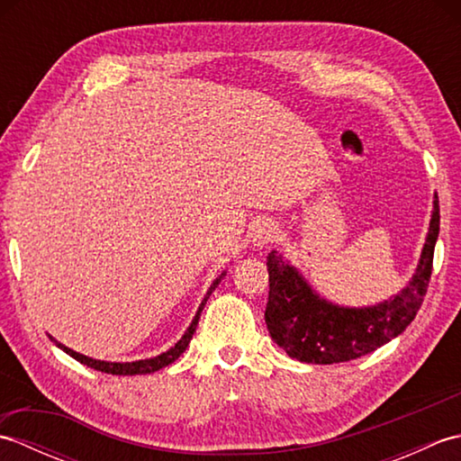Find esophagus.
Returning a JSON list of instances; mask_svg holds the SVG:
<instances>
[{"instance_id":"1","label":"esophagus","mask_w":461,"mask_h":461,"mask_svg":"<svg viewBox=\"0 0 461 461\" xmlns=\"http://www.w3.org/2000/svg\"><path fill=\"white\" fill-rule=\"evenodd\" d=\"M279 238V228L271 220H261L251 228V243L256 248H267Z\"/></svg>"}]
</instances>
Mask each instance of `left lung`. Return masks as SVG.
<instances>
[{"mask_svg":"<svg viewBox=\"0 0 461 461\" xmlns=\"http://www.w3.org/2000/svg\"><path fill=\"white\" fill-rule=\"evenodd\" d=\"M439 233V203L434 195L432 220L418 267L408 285L394 297L368 307H342L322 299L281 253L267 256L269 301L266 322L271 339L309 365H335L380 348L414 321L432 276Z\"/></svg>","mask_w":461,"mask_h":461,"instance_id":"obj_1","label":"left lung"}]
</instances>
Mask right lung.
Masks as SVG:
<instances>
[{
    "label": "right lung",
    "instance_id": "1",
    "mask_svg": "<svg viewBox=\"0 0 461 461\" xmlns=\"http://www.w3.org/2000/svg\"><path fill=\"white\" fill-rule=\"evenodd\" d=\"M223 276H225V271L221 273V276H218L213 279V283L210 285V289H208V293H205V297H203V301H202V305L198 307V311H195V317L192 319V322H190V327L185 329V332L182 335V339L176 342V345L172 347V348H168L166 352H162V355H158V357H152V358H144V360H134V362H109V360H96V358H91V357H85V355H81V352H75L73 348H68V347H65V345H61V342L59 340H55L51 335H49V339H51L55 345L61 348V350H65L68 357H73L75 360H79L81 365H86V366H91V368H95V370H101V372H106V375H116V376H134V375H150V372H156V370H160V368H164V366H168V365H172V362L178 358L182 352L188 348V345H190V340H192V335L195 332V327H198V321H200V315H202V311H203V305H205V301L210 299V295H212V291L220 285V281L223 279Z\"/></svg>",
    "mask_w": 461,
    "mask_h": 461
}]
</instances>
